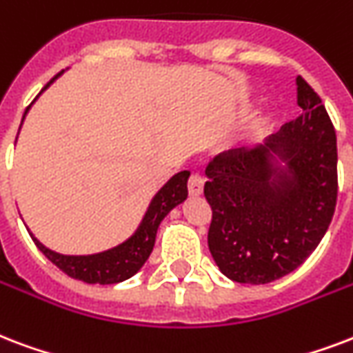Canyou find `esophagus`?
<instances>
[{
	"instance_id": "1",
	"label": "esophagus",
	"mask_w": 353,
	"mask_h": 353,
	"mask_svg": "<svg viewBox=\"0 0 353 353\" xmlns=\"http://www.w3.org/2000/svg\"><path fill=\"white\" fill-rule=\"evenodd\" d=\"M201 192H203V177L200 174L190 176V179H188V194L196 198V196H201Z\"/></svg>"
}]
</instances>
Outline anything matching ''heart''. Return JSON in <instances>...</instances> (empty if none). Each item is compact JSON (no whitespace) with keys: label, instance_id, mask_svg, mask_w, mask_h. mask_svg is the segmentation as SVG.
I'll return each instance as SVG.
<instances>
[{"label":"heart","instance_id":"b5f03b06","mask_svg":"<svg viewBox=\"0 0 353 353\" xmlns=\"http://www.w3.org/2000/svg\"><path fill=\"white\" fill-rule=\"evenodd\" d=\"M272 125L274 118L270 117L268 112H263L259 117H255L254 120H252V123H250L248 139H252V141H259V139H263V137L272 129Z\"/></svg>","mask_w":353,"mask_h":353}]
</instances>
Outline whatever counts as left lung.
Listing matches in <instances>:
<instances>
[{
	"label": "left lung",
	"mask_w": 353,
	"mask_h": 353,
	"mask_svg": "<svg viewBox=\"0 0 353 353\" xmlns=\"http://www.w3.org/2000/svg\"><path fill=\"white\" fill-rule=\"evenodd\" d=\"M302 117L254 150L220 153L207 166L209 252L236 283L283 278L313 254L337 203V137L307 83L296 77Z\"/></svg>",
	"instance_id": "obj_1"
}]
</instances>
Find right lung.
Returning <instances> with one entry per match:
<instances>
[{
	"label": "right lung",
	"mask_w": 353,
	"mask_h": 353,
	"mask_svg": "<svg viewBox=\"0 0 353 353\" xmlns=\"http://www.w3.org/2000/svg\"><path fill=\"white\" fill-rule=\"evenodd\" d=\"M63 74L64 70L61 74L55 75V77L42 88V92H44L46 88L50 87L51 83L55 79H59ZM39 96H37V98H39ZM29 109H31V105L26 109V114ZM26 114L21 118V123L26 120ZM18 133H20V131H18ZM188 177H190V172L188 170L177 172L176 176H172L163 187L159 188L157 194L152 198L146 212H144V216H142L141 224L134 230L133 235L129 236V239H125L123 242H120L114 248L103 250V252H98V254H59L55 250L44 246V244L31 233V230L27 231H29V235H31L33 242L37 244V248H39L53 265L57 266V268H61L64 274H68L70 278L79 279V281H85V283H120V281H125V279H129L131 276H134V274L139 272L142 266H144V263H146L150 254H152L153 246H155V236H157V230L159 225H161V222L165 220L166 214H168L174 207H177L179 203H183V201L187 200Z\"/></svg>",
	"instance_id": "1"
}]
</instances>
